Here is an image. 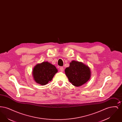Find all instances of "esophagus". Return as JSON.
I'll return each mask as SVG.
<instances>
[{"label":"esophagus","mask_w":122,"mask_h":122,"mask_svg":"<svg viewBox=\"0 0 122 122\" xmlns=\"http://www.w3.org/2000/svg\"><path fill=\"white\" fill-rule=\"evenodd\" d=\"M59 69H60V70L61 71H64V69L63 67H60Z\"/></svg>","instance_id":"obj_1"}]
</instances>
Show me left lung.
<instances>
[{
  "label": "left lung",
  "instance_id": "left-lung-1",
  "mask_svg": "<svg viewBox=\"0 0 122 122\" xmlns=\"http://www.w3.org/2000/svg\"><path fill=\"white\" fill-rule=\"evenodd\" d=\"M65 74L70 82L76 86H80L86 83L91 76L90 69L81 62L73 61L69 67L65 70Z\"/></svg>",
  "mask_w": 122,
  "mask_h": 122
}]
</instances>
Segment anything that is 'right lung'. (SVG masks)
I'll use <instances>...</instances> for the list:
<instances>
[{"instance_id":"1","label":"right lung","mask_w":122,"mask_h":122,"mask_svg":"<svg viewBox=\"0 0 122 122\" xmlns=\"http://www.w3.org/2000/svg\"><path fill=\"white\" fill-rule=\"evenodd\" d=\"M58 72L56 67L46 62L37 64L33 70V76L35 81L41 85H45L52 80Z\"/></svg>"}]
</instances>
